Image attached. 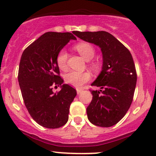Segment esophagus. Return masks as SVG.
Returning a JSON list of instances; mask_svg holds the SVG:
<instances>
[{
	"instance_id": "esophagus-1",
	"label": "esophagus",
	"mask_w": 156,
	"mask_h": 156,
	"mask_svg": "<svg viewBox=\"0 0 156 156\" xmlns=\"http://www.w3.org/2000/svg\"><path fill=\"white\" fill-rule=\"evenodd\" d=\"M76 91H77V94H79L80 93H81L82 92H83V91H82V89H77Z\"/></svg>"
}]
</instances>
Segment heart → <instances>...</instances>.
Segmentation results:
<instances>
[{
    "instance_id": "b5f03b06",
    "label": "heart",
    "mask_w": 156,
    "mask_h": 156,
    "mask_svg": "<svg viewBox=\"0 0 156 156\" xmlns=\"http://www.w3.org/2000/svg\"><path fill=\"white\" fill-rule=\"evenodd\" d=\"M78 53L87 61H90L95 55V49L91 44L87 42H81L76 46ZM68 53L66 50H62L57 56V64L61 69L67 68ZM65 81L68 84L77 88H80L84 83L90 80V74L88 73H80L77 71H70L65 75Z\"/></svg>"
}]
</instances>
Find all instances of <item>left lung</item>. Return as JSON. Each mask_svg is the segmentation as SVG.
Returning <instances> with one entry per match:
<instances>
[{"label":"left lung","instance_id":"8db88e82","mask_svg":"<svg viewBox=\"0 0 156 156\" xmlns=\"http://www.w3.org/2000/svg\"><path fill=\"white\" fill-rule=\"evenodd\" d=\"M74 34L99 46L103 54L102 70L92 83L101 89L91 90L88 119L97 126H113L122 119L133 101L137 76L131 53L106 31H76Z\"/></svg>","mask_w":156,"mask_h":156}]
</instances>
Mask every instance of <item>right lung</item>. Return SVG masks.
Wrapping results in <instances>:
<instances>
[{
  "mask_svg": "<svg viewBox=\"0 0 156 156\" xmlns=\"http://www.w3.org/2000/svg\"><path fill=\"white\" fill-rule=\"evenodd\" d=\"M69 32H47L23 51L20 62L18 81L27 110L39 125L58 128L67 122L69 106L76 90L59 76L57 56L70 39ZM60 85L58 93L52 87Z\"/></svg>",
  "mask_w": 156,
  "mask_h": 156,
  "instance_id": "add662e5",
  "label": "right lung"
}]
</instances>
